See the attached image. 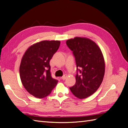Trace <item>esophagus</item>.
Here are the masks:
<instances>
[{"instance_id": "obj_1", "label": "esophagus", "mask_w": 128, "mask_h": 128, "mask_svg": "<svg viewBox=\"0 0 128 128\" xmlns=\"http://www.w3.org/2000/svg\"><path fill=\"white\" fill-rule=\"evenodd\" d=\"M66 78H67V75H63V76L62 77L61 79L63 80H65V79Z\"/></svg>"}]
</instances>
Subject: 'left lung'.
I'll return each mask as SVG.
<instances>
[{
	"label": "left lung",
	"instance_id": "8db88e82",
	"mask_svg": "<svg viewBox=\"0 0 128 128\" xmlns=\"http://www.w3.org/2000/svg\"><path fill=\"white\" fill-rule=\"evenodd\" d=\"M66 43L72 51L77 66L76 84L70 90L79 99L87 98L102 82L105 64L102 52L96 42L87 38L75 37Z\"/></svg>",
	"mask_w": 128,
	"mask_h": 128
}]
</instances>
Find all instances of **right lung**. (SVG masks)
<instances>
[{
	"label": "right lung",
	"mask_w": 128,
	"mask_h": 128,
	"mask_svg": "<svg viewBox=\"0 0 128 128\" xmlns=\"http://www.w3.org/2000/svg\"><path fill=\"white\" fill-rule=\"evenodd\" d=\"M60 41L44 40L26 50L20 66L22 84L29 94L42 99L51 93L58 83L50 72V60L60 46Z\"/></svg>",
	"instance_id": "obj_1"
}]
</instances>
